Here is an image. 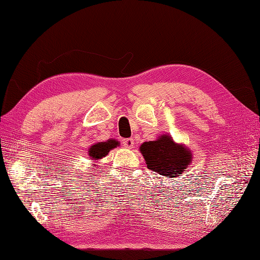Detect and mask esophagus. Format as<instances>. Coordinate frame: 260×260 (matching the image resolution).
Returning <instances> with one entry per match:
<instances>
[{
	"instance_id": "obj_1",
	"label": "esophagus",
	"mask_w": 260,
	"mask_h": 260,
	"mask_svg": "<svg viewBox=\"0 0 260 260\" xmlns=\"http://www.w3.org/2000/svg\"><path fill=\"white\" fill-rule=\"evenodd\" d=\"M122 145H123L124 147H127V148H132L133 145H135V140H133L132 138L123 139V140H122Z\"/></svg>"
}]
</instances>
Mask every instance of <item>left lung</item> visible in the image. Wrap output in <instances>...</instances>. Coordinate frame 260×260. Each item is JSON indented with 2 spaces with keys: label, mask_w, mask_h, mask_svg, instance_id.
<instances>
[{
  "label": "left lung",
  "mask_w": 260,
  "mask_h": 260,
  "mask_svg": "<svg viewBox=\"0 0 260 260\" xmlns=\"http://www.w3.org/2000/svg\"><path fill=\"white\" fill-rule=\"evenodd\" d=\"M147 168L160 176L175 178L182 172L191 162V152L182 145H178L169 136H161L156 141L144 142L140 147Z\"/></svg>",
  "instance_id": "1"
}]
</instances>
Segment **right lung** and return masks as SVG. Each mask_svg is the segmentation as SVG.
<instances>
[{"mask_svg":"<svg viewBox=\"0 0 260 260\" xmlns=\"http://www.w3.org/2000/svg\"><path fill=\"white\" fill-rule=\"evenodd\" d=\"M119 143L115 140H108L107 142H100L94 144L89 149V155L93 159H100L105 157L111 149L115 148Z\"/></svg>","mask_w":260,"mask_h":260,"instance_id":"obj_1","label":"right lung"}]
</instances>
